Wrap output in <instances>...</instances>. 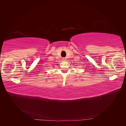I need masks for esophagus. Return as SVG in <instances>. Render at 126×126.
Here are the masks:
<instances>
[{
	"mask_svg": "<svg viewBox=\"0 0 126 126\" xmlns=\"http://www.w3.org/2000/svg\"><path fill=\"white\" fill-rule=\"evenodd\" d=\"M62 59H63V61H66V60L67 59H66V58H63Z\"/></svg>",
	"mask_w": 126,
	"mask_h": 126,
	"instance_id": "1",
	"label": "esophagus"
}]
</instances>
